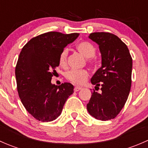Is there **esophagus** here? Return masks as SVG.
I'll return each instance as SVG.
<instances>
[{"instance_id": "esophagus-1", "label": "esophagus", "mask_w": 148, "mask_h": 148, "mask_svg": "<svg viewBox=\"0 0 148 148\" xmlns=\"http://www.w3.org/2000/svg\"><path fill=\"white\" fill-rule=\"evenodd\" d=\"M82 89V88L80 87V86H75L74 89V92H78V91L81 90Z\"/></svg>"}]
</instances>
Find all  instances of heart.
Wrapping results in <instances>:
<instances>
[{
  "instance_id": "1",
  "label": "heart",
  "mask_w": 148,
  "mask_h": 148,
  "mask_svg": "<svg viewBox=\"0 0 148 148\" xmlns=\"http://www.w3.org/2000/svg\"><path fill=\"white\" fill-rule=\"evenodd\" d=\"M77 49L81 52L85 57L89 59V62H93V57L96 54V49L91 43L83 41L77 45ZM69 50L65 48L61 52L59 58V65L62 67H66L67 65ZM89 77V72L84 69H71L66 74V77L69 81L74 84H83Z\"/></svg>"
}]
</instances>
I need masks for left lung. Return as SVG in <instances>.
<instances>
[{"instance_id":"1","label":"left lung","mask_w":148,"mask_h":148,"mask_svg":"<svg viewBox=\"0 0 148 148\" xmlns=\"http://www.w3.org/2000/svg\"><path fill=\"white\" fill-rule=\"evenodd\" d=\"M89 38L99 45L102 56V66L91 79L101 86L102 93L92 92L86 108L97 120H110L120 113L129 96L132 59L126 44L114 34L96 32Z\"/></svg>"}]
</instances>
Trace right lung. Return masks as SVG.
Segmentation results:
<instances>
[{
	"label": "right lung",
	"mask_w": 148,
	"mask_h": 148,
	"mask_svg": "<svg viewBox=\"0 0 148 148\" xmlns=\"http://www.w3.org/2000/svg\"><path fill=\"white\" fill-rule=\"evenodd\" d=\"M79 35L45 33L31 38L19 54L15 70L19 97L26 110L38 121L56 120L74 92L71 83L56 86L51 81L59 65L62 51Z\"/></svg>",
	"instance_id": "add662e5"
}]
</instances>
